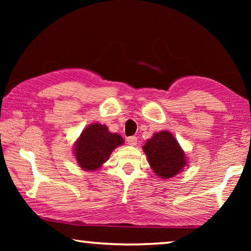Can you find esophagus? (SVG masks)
Listing matches in <instances>:
<instances>
[{
    "label": "esophagus",
    "instance_id": "34e87169",
    "mask_svg": "<svg viewBox=\"0 0 251 251\" xmlns=\"http://www.w3.org/2000/svg\"><path fill=\"white\" fill-rule=\"evenodd\" d=\"M126 141H127V145H129V146H136L137 145V141H138V139H137V137H135V136H131V137H128L126 139Z\"/></svg>",
    "mask_w": 251,
    "mask_h": 251
}]
</instances>
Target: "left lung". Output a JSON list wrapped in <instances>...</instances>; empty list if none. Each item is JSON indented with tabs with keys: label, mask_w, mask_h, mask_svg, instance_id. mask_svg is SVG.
Wrapping results in <instances>:
<instances>
[{
	"label": "left lung",
	"mask_w": 251,
	"mask_h": 251,
	"mask_svg": "<svg viewBox=\"0 0 251 251\" xmlns=\"http://www.w3.org/2000/svg\"><path fill=\"white\" fill-rule=\"evenodd\" d=\"M142 149L153 172L163 179L173 178L186 165L184 151L167 130L154 134Z\"/></svg>",
	"instance_id": "1"
}]
</instances>
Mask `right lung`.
<instances>
[{
    "mask_svg": "<svg viewBox=\"0 0 251 251\" xmlns=\"http://www.w3.org/2000/svg\"><path fill=\"white\" fill-rule=\"evenodd\" d=\"M124 139L119 134L110 132L108 127L95 123L87 126L74 145V155L79 167L94 172L108 161L112 151L122 146Z\"/></svg>",
    "mask_w": 251,
    "mask_h": 251,
    "instance_id": "obj_1",
    "label": "right lung"
}]
</instances>
